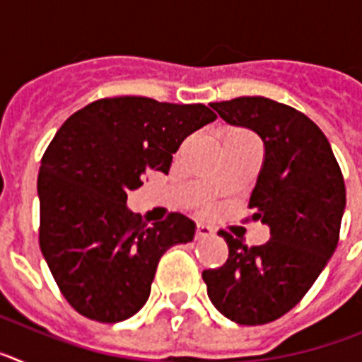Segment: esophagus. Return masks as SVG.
<instances>
[{"mask_svg":"<svg viewBox=\"0 0 362 362\" xmlns=\"http://www.w3.org/2000/svg\"><path fill=\"white\" fill-rule=\"evenodd\" d=\"M212 233H214V230L210 228L209 225H204V223H199V225H197V230H196V238H197V239L210 238Z\"/></svg>","mask_w":362,"mask_h":362,"instance_id":"1","label":"esophagus"}]
</instances>
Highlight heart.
I'll return each mask as SVG.
<instances>
[{"instance_id": "b5f03b06", "label": "heart", "mask_w": 362, "mask_h": 362, "mask_svg": "<svg viewBox=\"0 0 362 362\" xmlns=\"http://www.w3.org/2000/svg\"><path fill=\"white\" fill-rule=\"evenodd\" d=\"M232 134H246V132H239V130H238V132H232Z\"/></svg>"}]
</instances>
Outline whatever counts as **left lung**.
Here are the masks:
<instances>
[{
	"label": "left lung",
	"mask_w": 362,
	"mask_h": 362,
	"mask_svg": "<svg viewBox=\"0 0 362 362\" xmlns=\"http://www.w3.org/2000/svg\"><path fill=\"white\" fill-rule=\"evenodd\" d=\"M210 107L261 137L264 163L250 196L252 219L270 228L263 246L221 232L228 259L203 272L212 305L238 325H267L312 288L339 243L346 188L332 146L312 119L274 99L235 98Z\"/></svg>",
	"instance_id": "8db88e82"
}]
</instances>
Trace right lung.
I'll list each match as a JSON object with an SVG mask.
<instances>
[{
    "instance_id": "right-lung-1",
    "label": "right lung",
    "mask_w": 362,
    "mask_h": 362,
    "mask_svg": "<svg viewBox=\"0 0 362 362\" xmlns=\"http://www.w3.org/2000/svg\"><path fill=\"white\" fill-rule=\"evenodd\" d=\"M216 119L201 103L124 95L86 105L57 130L37 175L40 246L81 315L132 317L148 299L161 255L194 239L196 223L187 216L146 225L127 197L150 170L168 174L185 137Z\"/></svg>"
}]
</instances>
